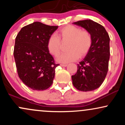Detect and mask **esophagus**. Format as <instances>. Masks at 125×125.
Wrapping results in <instances>:
<instances>
[{
    "mask_svg": "<svg viewBox=\"0 0 125 125\" xmlns=\"http://www.w3.org/2000/svg\"><path fill=\"white\" fill-rule=\"evenodd\" d=\"M61 66L62 67H66L67 66V64H61Z\"/></svg>",
    "mask_w": 125,
    "mask_h": 125,
    "instance_id": "34e87169",
    "label": "esophagus"
}]
</instances>
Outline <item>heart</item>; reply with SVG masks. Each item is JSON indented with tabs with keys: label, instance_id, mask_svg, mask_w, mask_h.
Segmentation results:
<instances>
[{
	"label": "heart",
	"instance_id": "1",
	"mask_svg": "<svg viewBox=\"0 0 125 125\" xmlns=\"http://www.w3.org/2000/svg\"><path fill=\"white\" fill-rule=\"evenodd\" d=\"M68 41L67 50L57 59L62 63H67L76 61L79 58L86 55L91 47L92 39L87 31H82L78 27L67 25L56 31L55 35L49 37L47 43L48 51L54 56L59 55L61 51V42Z\"/></svg>",
	"mask_w": 125,
	"mask_h": 125
}]
</instances>
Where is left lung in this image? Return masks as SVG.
<instances>
[{
    "instance_id": "obj_1",
    "label": "left lung",
    "mask_w": 125,
    "mask_h": 125,
    "mask_svg": "<svg viewBox=\"0 0 125 125\" xmlns=\"http://www.w3.org/2000/svg\"><path fill=\"white\" fill-rule=\"evenodd\" d=\"M90 33L91 47L83 61L77 64V72L72 76L73 84L77 90L92 91L100 86L108 71L110 38L103 26L92 20L73 23Z\"/></svg>"
}]
</instances>
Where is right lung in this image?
<instances>
[{"label": "right lung", "mask_w": 125, "mask_h": 125, "mask_svg": "<svg viewBox=\"0 0 125 125\" xmlns=\"http://www.w3.org/2000/svg\"><path fill=\"white\" fill-rule=\"evenodd\" d=\"M58 28L35 21L21 28L15 39L13 54L18 74L31 89L44 90L52 84L59 64L54 63L47 43Z\"/></svg>", "instance_id": "obj_1"}]
</instances>
